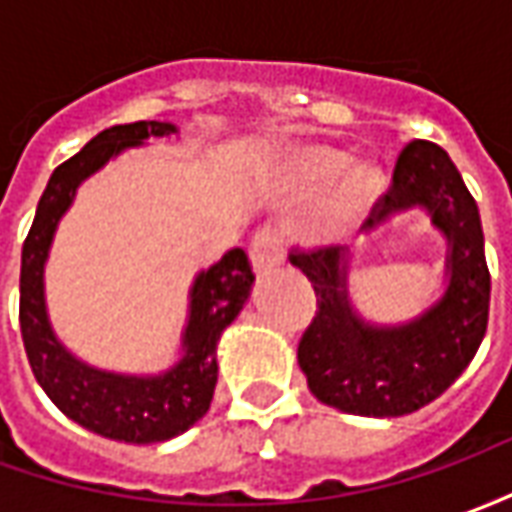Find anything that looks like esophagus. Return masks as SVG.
Masks as SVG:
<instances>
[{
    "mask_svg": "<svg viewBox=\"0 0 512 512\" xmlns=\"http://www.w3.org/2000/svg\"><path fill=\"white\" fill-rule=\"evenodd\" d=\"M249 260H252V268H255L257 274L282 263V238H279L277 230H268L266 227V230H260L252 238V244H249Z\"/></svg>",
    "mask_w": 512,
    "mask_h": 512,
    "instance_id": "1",
    "label": "esophagus"
}]
</instances>
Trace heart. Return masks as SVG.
I'll return each mask as SVG.
<instances>
[{
	"label": "heart",
	"instance_id": "b5f03b06",
	"mask_svg": "<svg viewBox=\"0 0 512 512\" xmlns=\"http://www.w3.org/2000/svg\"><path fill=\"white\" fill-rule=\"evenodd\" d=\"M337 167H340V156L329 147H304V150H296L288 161L290 178L299 186H312L334 172L312 222L315 238L326 244L343 241L354 233L356 224L365 219V213L370 211L378 194V172L373 167L367 164Z\"/></svg>",
	"mask_w": 512,
	"mask_h": 512
}]
</instances>
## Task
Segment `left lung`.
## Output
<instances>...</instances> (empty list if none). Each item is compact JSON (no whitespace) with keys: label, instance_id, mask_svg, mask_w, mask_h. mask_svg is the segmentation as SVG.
<instances>
[{"label":"left lung","instance_id":"left-lung-1","mask_svg":"<svg viewBox=\"0 0 512 512\" xmlns=\"http://www.w3.org/2000/svg\"><path fill=\"white\" fill-rule=\"evenodd\" d=\"M408 211H422L444 238V288L400 323H376L351 299L345 246L296 252L290 263L310 279L318 312L299 343L310 392L356 417H403L433 403L469 367L488 326L491 277L477 202L450 156L414 139L397 158L392 186L365 222L370 233Z\"/></svg>","mask_w":512,"mask_h":512}]
</instances>
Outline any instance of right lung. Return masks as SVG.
<instances>
[{"instance_id":"obj_1","label":"right lung","mask_w":512,"mask_h":512,"mask_svg":"<svg viewBox=\"0 0 512 512\" xmlns=\"http://www.w3.org/2000/svg\"><path fill=\"white\" fill-rule=\"evenodd\" d=\"M178 134L175 123L139 120L112 126L51 172L38 202L35 222L21 249V337L29 367L62 414L104 439L156 444L175 439L200 422L211 408L222 332L249 301L255 277L244 249L224 252L219 263L202 268L189 288V312L180 332L178 359L158 373H117L87 365L65 348L46 307V263L62 216L76 191L112 158L147 139Z\"/></svg>"}]
</instances>
